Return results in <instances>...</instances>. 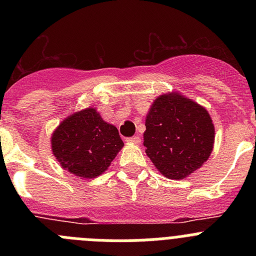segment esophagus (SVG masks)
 Masks as SVG:
<instances>
[{"instance_id":"obj_1","label":"esophagus","mask_w":256,"mask_h":256,"mask_svg":"<svg viewBox=\"0 0 256 256\" xmlns=\"http://www.w3.org/2000/svg\"><path fill=\"white\" fill-rule=\"evenodd\" d=\"M141 142V138H140L138 136H134V137H130V138H126V144H140Z\"/></svg>"}]
</instances>
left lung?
<instances>
[{
    "instance_id": "obj_1",
    "label": "left lung",
    "mask_w": 256,
    "mask_h": 256,
    "mask_svg": "<svg viewBox=\"0 0 256 256\" xmlns=\"http://www.w3.org/2000/svg\"><path fill=\"white\" fill-rule=\"evenodd\" d=\"M144 126L146 155L169 180H183L200 169L214 148L216 128L208 110L180 92L156 97Z\"/></svg>"
}]
</instances>
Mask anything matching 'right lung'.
I'll return each instance as SVG.
<instances>
[{
  "instance_id": "1",
  "label": "right lung",
  "mask_w": 256,
  "mask_h": 256,
  "mask_svg": "<svg viewBox=\"0 0 256 256\" xmlns=\"http://www.w3.org/2000/svg\"><path fill=\"white\" fill-rule=\"evenodd\" d=\"M124 146L116 126L94 108L65 118L51 136V150L61 168L80 180H92L108 170Z\"/></svg>"
}]
</instances>
